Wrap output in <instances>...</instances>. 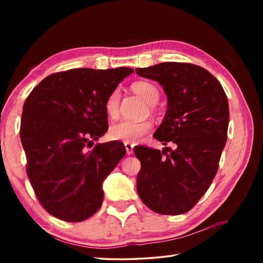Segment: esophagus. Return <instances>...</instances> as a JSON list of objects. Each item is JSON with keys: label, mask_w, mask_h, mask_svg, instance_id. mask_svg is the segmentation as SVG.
<instances>
[{"label": "esophagus", "mask_w": 263, "mask_h": 263, "mask_svg": "<svg viewBox=\"0 0 263 263\" xmlns=\"http://www.w3.org/2000/svg\"><path fill=\"white\" fill-rule=\"evenodd\" d=\"M134 144H129V142H125V148L127 155H132L134 153Z\"/></svg>", "instance_id": "1"}]
</instances>
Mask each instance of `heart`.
Instances as JSON below:
<instances>
[{"instance_id":"heart-1","label":"heart","mask_w":263,"mask_h":263,"mask_svg":"<svg viewBox=\"0 0 263 263\" xmlns=\"http://www.w3.org/2000/svg\"><path fill=\"white\" fill-rule=\"evenodd\" d=\"M132 89L148 103L151 109L154 108V105L159 101V98H160L158 87L154 83L148 81L135 82L132 84ZM119 102H121V91L115 89L109 93L105 101V112L110 118H115L118 115ZM151 128H153V124L149 121H121L109 127L108 136L113 140L134 144V142L139 141L145 135H147Z\"/></svg>"}]
</instances>
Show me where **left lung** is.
Segmentation results:
<instances>
[{
  "instance_id": "1",
  "label": "left lung",
  "mask_w": 263,
  "mask_h": 263,
  "mask_svg": "<svg viewBox=\"0 0 263 263\" xmlns=\"http://www.w3.org/2000/svg\"><path fill=\"white\" fill-rule=\"evenodd\" d=\"M136 72L163 87L168 109L154 137L164 146L174 144L173 150L134 148L141 163L138 195L158 214H184L200 201L217 173L227 140V97L216 78L192 63L162 62L137 68Z\"/></svg>"
}]
</instances>
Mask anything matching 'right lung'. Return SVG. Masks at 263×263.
Masks as SVG:
<instances>
[{
	"instance_id": "add662e5",
	"label": "right lung",
	"mask_w": 263,
	"mask_h": 263,
	"mask_svg": "<svg viewBox=\"0 0 263 263\" xmlns=\"http://www.w3.org/2000/svg\"><path fill=\"white\" fill-rule=\"evenodd\" d=\"M134 70L71 69L34 87L23 106L21 140L26 172L43 208L78 222L98 212L102 183L126 154L122 142L98 144L108 128L105 101Z\"/></svg>"
}]
</instances>
